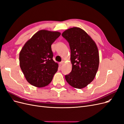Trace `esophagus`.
<instances>
[{
	"label": "esophagus",
	"instance_id": "obj_1",
	"mask_svg": "<svg viewBox=\"0 0 124 124\" xmlns=\"http://www.w3.org/2000/svg\"><path fill=\"white\" fill-rule=\"evenodd\" d=\"M63 63H64V62H63V61H62L61 62L59 63V65H60V66H62V65L63 64Z\"/></svg>",
	"mask_w": 124,
	"mask_h": 124
}]
</instances>
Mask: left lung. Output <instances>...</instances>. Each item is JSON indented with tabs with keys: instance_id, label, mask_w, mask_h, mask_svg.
I'll list each match as a JSON object with an SVG mask.
<instances>
[{
	"instance_id": "8db88e82",
	"label": "left lung",
	"mask_w": 124,
	"mask_h": 124,
	"mask_svg": "<svg viewBox=\"0 0 124 124\" xmlns=\"http://www.w3.org/2000/svg\"><path fill=\"white\" fill-rule=\"evenodd\" d=\"M62 35L69 42L71 50L72 71L66 75V80L74 88H84L94 79L98 71V47L91 37L80 28H70Z\"/></svg>"
}]
</instances>
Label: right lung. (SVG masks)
Here are the masks:
<instances>
[{
	"instance_id": "1",
	"label": "right lung",
	"mask_w": 124,
	"mask_h": 124,
	"mask_svg": "<svg viewBox=\"0 0 124 124\" xmlns=\"http://www.w3.org/2000/svg\"><path fill=\"white\" fill-rule=\"evenodd\" d=\"M58 31L40 30L25 43L20 52V65L29 84L37 87L49 84L58 65L53 59L51 45L61 35Z\"/></svg>"
}]
</instances>
